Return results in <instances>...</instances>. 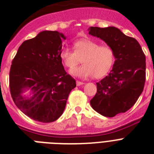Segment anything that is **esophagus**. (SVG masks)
Segmentation results:
<instances>
[{
  "label": "esophagus",
  "mask_w": 154,
  "mask_h": 154,
  "mask_svg": "<svg viewBox=\"0 0 154 154\" xmlns=\"http://www.w3.org/2000/svg\"><path fill=\"white\" fill-rule=\"evenodd\" d=\"M84 82H80V81H76V85H78V86H79V85H84Z\"/></svg>",
  "instance_id": "34e87169"
}]
</instances>
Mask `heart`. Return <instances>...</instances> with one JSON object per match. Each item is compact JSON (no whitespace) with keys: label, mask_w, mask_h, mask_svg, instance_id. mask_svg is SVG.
<instances>
[{"label":"heart","mask_w":154,"mask_h":154,"mask_svg":"<svg viewBox=\"0 0 154 154\" xmlns=\"http://www.w3.org/2000/svg\"><path fill=\"white\" fill-rule=\"evenodd\" d=\"M74 51L65 48L61 50L59 57L64 65L72 69L81 61L84 63L70 71V74L79 78L93 77L99 79L109 72L115 60L114 51L109 46H101L90 39L76 41L73 45Z\"/></svg>","instance_id":"1"}]
</instances>
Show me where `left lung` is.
<instances>
[{
    "label": "left lung",
    "mask_w": 154,
    "mask_h": 154,
    "mask_svg": "<svg viewBox=\"0 0 154 154\" xmlns=\"http://www.w3.org/2000/svg\"><path fill=\"white\" fill-rule=\"evenodd\" d=\"M89 34L112 48L115 62L112 71L97 82V92L90 104L98 113L113 117L130 109L143 90L146 57L139 42L117 28L90 27Z\"/></svg>",
    "instance_id": "left-lung-1"
}]
</instances>
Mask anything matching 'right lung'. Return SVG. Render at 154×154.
Returning a JSON list of instances; mask_svg holds the SVG:
<instances>
[{
  "label": "right lung",
  "mask_w": 154,
  "mask_h": 154,
  "mask_svg": "<svg viewBox=\"0 0 154 154\" xmlns=\"http://www.w3.org/2000/svg\"><path fill=\"white\" fill-rule=\"evenodd\" d=\"M66 37L43 31L24 41L12 61L9 81L12 99L26 116L51 123L63 113L75 80L65 71L59 53ZM28 91V94H24Z\"/></svg>",
  "instance_id": "right-lung-1"
}]
</instances>
